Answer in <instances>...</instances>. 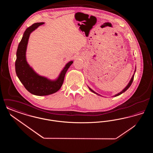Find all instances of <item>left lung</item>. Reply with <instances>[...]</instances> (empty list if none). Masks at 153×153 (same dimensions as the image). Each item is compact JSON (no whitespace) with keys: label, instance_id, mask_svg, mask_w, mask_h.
<instances>
[{"label":"left lung","instance_id":"left-lung-1","mask_svg":"<svg viewBox=\"0 0 153 153\" xmlns=\"http://www.w3.org/2000/svg\"><path fill=\"white\" fill-rule=\"evenodd\" d=\"M135 71H136V70H135V72H134V74H133V76H132V78H131V80L130 81V82H129V83L128 84V85L126 87L124 88V89H123L120 92H119V93H118L117 94V95H115V96H114V97H116V96H119V95H121L122 94H123V92H124L126 91H127L128 89V88L130 87V86H131V84H132V81H133V80H134V74H135ZM88 88H89V89H90V91H92V92H94V94H96V95H100L99 94H97V93H96L95 92V91H93L91 88H90L89 87H88Z\"/></svg>","mask_w":153,"mask_h":153}]
</instances>
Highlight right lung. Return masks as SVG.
<instances>
[{
    "mask_svg": "<svg viewBox=\"0 0 153 153\" xmlns=\"http://www.w3.org/2000/svg\"><path fill=\"white\" fill-rule=\"evenodd\" d=\"M44 22L36 23L25 30L16 51L15 72L18 79L30 93L36 96L51 95L61 88L66 71L73 64V61L68 62L61 71L58 78L54 80L39 76L29 65L26 61V53L30 34Z\"/></svg>",
    "mask_w": 153,
    "mask_h": 153,
    "instance_id": "add662e5",
    "label": "right lung"
}]
</instances>
